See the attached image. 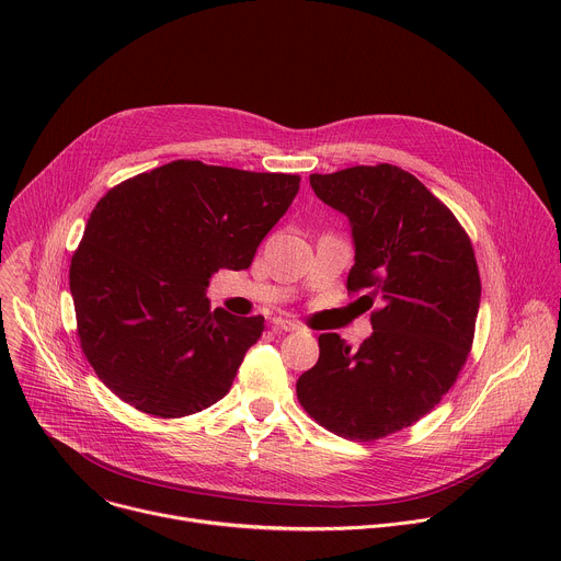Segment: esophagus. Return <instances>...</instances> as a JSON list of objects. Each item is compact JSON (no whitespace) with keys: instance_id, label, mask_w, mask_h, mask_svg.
<instances>
[{"instance_id":"obj_1","label":"esophagus","mask_w":561,"mask_h":561,"mask_svg":"<svg viewBox=\"0 0 561 561\" xmlns=\"http://www.w3.org/2000/svg\"><path fill=\"white\" fill-rule=\"evenodd\" d=\"M273 329H275V333H290V331H297L299 327H297V322H293V319H288V317H275Z\"/></svg>"}]
</instances>
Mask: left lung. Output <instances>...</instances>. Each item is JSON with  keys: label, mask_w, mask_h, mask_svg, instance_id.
Returning <instances> with one entry per match:
<instances>
[{"label": "left lung", "mask_w": 561, "mask_h": 561, "mask_svg": "<svg viewBox=\"0 0 561 561\" xmlns=\"http://www.w3.org/2000/svg\"><path fill=\"white\" fill-rule=\"evenodd\" d=\"M314 195L351 221L348 293L366 290L373 335L357 351L319 335L297 379L304 411L331 433L370 442L413 426L455 383L472 346L482 282L455 215L392 164L310 175Z\"/></svg>", "instance_id": "8db88e82"}]
</instances>
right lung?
<instances>
[{
    "label": "right lung",
    "mask_w": 561,
    "mask_h": 561,
    "mask_svg": "<svg viewBox=\"0 0 561 561\" xmlns=\"http://www.w3.org/2000/svg\"><path fill=\"white\" fill-rule=\"evenodd\" d=\"M297 191L299 175L178 159L98 202L70 262V295L87 359L126 404L171 420L230 390L264 317L210 310L208 282L251 266Z\"/></svg>",
    "instance_id": "obj_1"
}]
</instances>
